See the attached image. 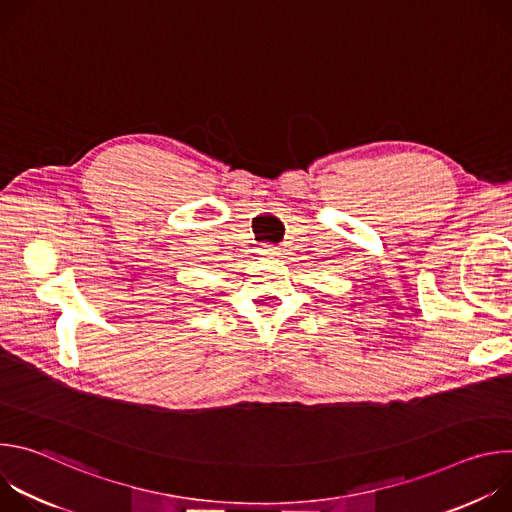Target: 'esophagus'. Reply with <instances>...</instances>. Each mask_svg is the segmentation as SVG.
<instances>
[{
  "instance_id": "34e87169",
  "label": "esophagus",
  "mask_w": 512,
  "mask_h": 512,
  "mask_svg": "<svg viewBox=\"0 0 512 512\" xmlns=\"http://www.w3.org/2000/svg\"><path fill=\"white\" fill-rule=\"evenodd\" d=\"M259 253L261 255H265V257H275V255H279V247H275V245H261V249H259Z\"/></svg>"
}]
</instances>
